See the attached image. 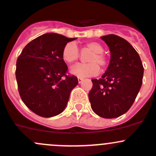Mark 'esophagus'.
<instances>
[{
  "label": "esophagus",
  "mask_w": 156,
  "mask_h": 156,
  "mask_svg": "<svg viewBox=\"0 0 156 156\" xmlns=\"http://www.w3.org/2000/svg\"><path fill=\"white\" fill-rule=\"evenodd\" d=\"M83 81V78H81V77H78V82H79V83H81Z\"/></svg>",
  "instance_id": "obj_1"
}]
</instances>
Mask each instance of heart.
Wrapping results in <instances>:
<instances>
[{"instance_id": "1", "label": "heart", "mask_w": 156, "mask_h": 156, "mask_svg": "<svg viewBox=\"0 0 156 156\" xmlns=\"http://www.w3.org/2000/svg\"><path fill=\"white\" fill-rule=\"evenodd\" d=\"M86 46L93 52L87 59V62H89L76 64L70 69L71 73L78 77H87L97 75L100 71L99 66L101 69H104L108 64L106 57L103 54L104 47L101 44L97 42H88L86 43ZM79 49L74 42H68L63 47L62 57L66 63L71 64L76 62L79 58Z\"/></svg>"}]
</instances>
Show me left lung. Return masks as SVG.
<instances>
[{
    "label": "left lung",
    "instance_id": "1",
    "mask_svg": "<svg viewBox=\"0 0 156 156\" xmlns=\"http://www.w3.org/2000/svg\"><path fill=\"white\" fill-rule=\"evenodd\" d=\"M101 38L109 47L111 60L101 79L92 80L89 99L95 114L115 118L133 104L142 84L144 68L136 50L125 38L116 35Z\"/></svg>",
    "mask_w": 156,
    "mask_h": 156
}]
</instances>
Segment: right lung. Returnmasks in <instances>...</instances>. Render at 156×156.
Listing matches in <instances>:
<instances>
[{
  "label": "right lung",
  "mask_w": 156,
  "mask_h": 156,
  "mask_svg": "<svg viewBox=\"0 0 156 156\" xmlns=\"http://www.w3.org/2000/svg\"><path fill=\"white\" fill-rule=\"evenodd\" d=\"M75 39L52 32L44 34L30 42L18 56L15 75L19 94L39 116L61 114L78 84L77 77L66 74L68 67L62 57L66 44Z\"/></svg>",
  "instance_id": "right-lung-1"
}]
</instances>
